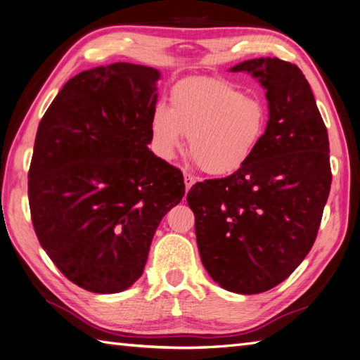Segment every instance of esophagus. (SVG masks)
Listing matches in <instances>:
<instances>
[{
	"label": "esophagus",
	"mask_w": 360,
	"mask_h": 360,
	"mask_svg": "<svg viewBox=\"0 0 360 360\" xmlns=\"http://www.w3.org/2000/svg\"><path fill=\"white\" fill-rule=\"evenodd\" d=\"M195 182H196V178L193 174H190L188 172H184V184H186V190H190Z\"/></svg>",
	"instance_id": "esophagus-1"
}]
</instances>
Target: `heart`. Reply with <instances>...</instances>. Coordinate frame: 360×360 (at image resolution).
<instances>
[{
  "mask_svg": "<svg viewBox=\"0 0 360 360\" xmlns=\"http://www.w3.org/2000/svg\"><path fill=\"white\" fill-rule=\"evenodd\" d=\"M269 127L262 98L221 78H190L172 89L170 108L152 112L156 153L172 160L188 138V152L200 170L227 176L248 164Z\"/></svg>",
  "mask_w": 360,
  "mask_h": 360,
  "instance_id": "heart-1",
  "label": "heart"
}]
</instances>
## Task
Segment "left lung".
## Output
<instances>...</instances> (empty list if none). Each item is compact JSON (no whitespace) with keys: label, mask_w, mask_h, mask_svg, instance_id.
<instances>
[{"label":"left lung","mask_w":360,"mask_h":360,"mask_svg":"<svg viewBox=\"0 0 360 360\" xmlns=\"http://www.w3.org/2000/svg\"><path fill=\"white\" fill-rule=\"evenodd\" d=\"M259 79L269 127L252 160L187 193L205 270L225 290L269 291L310 252L331 187L330 142L310 84L296 64L255 58L231 67Z\"/></svg>","instance_id":"left-lung-1"}]
</instances>
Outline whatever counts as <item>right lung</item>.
Returning <instances> with one entry per match:
<instances>
[{"instance_id":"obj_1","label":"right lung","mask_w":360,"mask_h":360,"mask_svg":"<svg viewBox=\"0 0 360 360\" xmlns=\"http://www.w3.org/2000/svg\"><path fill=\"white\" fill-rule=\"evenodd\" d=\"M160 77L130 63L81 72L38 125L33 229L58 270L91 293L141 278L158 225L186 193L181 170L147 147Z\"/></svg>"}]
</instances>
